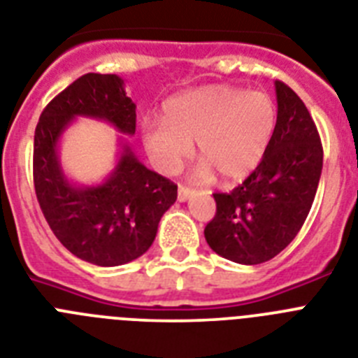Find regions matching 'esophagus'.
Here are the masks:
<instances>
[{
	"label": "esophagus",
	"mask_w": 358,
	"mask_h": 358,
	"mask_svg": "<svg viewBox=\"0 0 358 358\" xmlns=\"http://www.w3.org/2000/svg\"><path fill=\"white\" fill-rule=\"evenodd\" d=\"M194 191L191 187H185V185H180L178 187V200L180 202H185V200H189V198L193 196Z\"/></svg>",
	"instance_id": "1"
}]
</instances>
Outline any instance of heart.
Listing matches in <instances>:
<instances>
[{"mask_svg":"<svg viewBox=\"0 0 358 358\" xmlns=\"http://www.w3.org/2000/svg\"><path fill=\"white\" fill-rule=\"evenodd\" d=\"M276 120V103L266 92L206 85L165 101L162 122L145 120L142 138L164 173L178 171L196 142L202 160L194 167V178L207 182L216 171L225 180H240L262 162Z\"/></svg>","mask_w":358,"mask_h":358,"instance_id":"b5f03b06","label":"heart"}]
</instances>
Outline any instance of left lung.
I'll list each match as a JSON object with an SVG mask.
<instances>
[{
  "label": "left lung",
  "instance_id": "obj_1",
  "mask_svg": "<svg viewBox=\"0 0 358 358\" xmlns=\"http://www.w3.org/2000/svg\"><path fill=\"white\" fill-rule=\"evenodd\" d=\"M278 120L262 162L229 193H215L216 215L206 225L207 244L231 262L255 266L291 244L313 206L322 143L304 101L275 82Z\"/></svg>",
  "mask_w": 358,
  "mask_h": 358
}]
</instances>
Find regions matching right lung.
<instances>
[{"label": "right lung", "instance_id": "add662e5", "mask_svg": "<svg viewBox=\"0 0 358 358\" xmlns=\"http://www.w3.org/2000/svg\"><path fill=\"white\" fill-rule=\"evenodd\" d=\"M76 118L101 120L133 136L136 103L120 76L89 72L45 107L34 133V187L45 220L85 262L101 267L133 262L152 245L178 187L147 169L123 136L116 165L100 184L72 182L59 162V140Z\"/></svg>", "mask_w": 358, "mask_h": 358}]
</instances>
